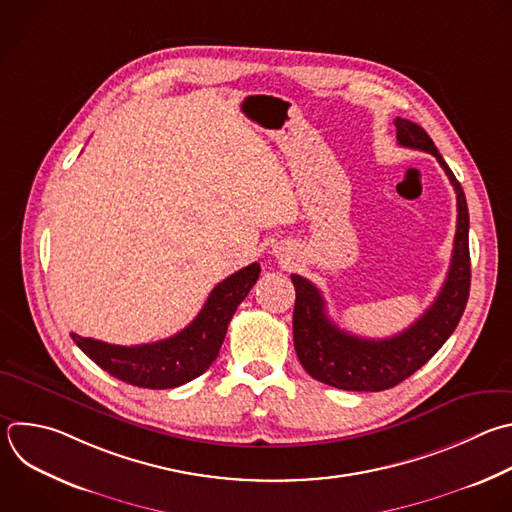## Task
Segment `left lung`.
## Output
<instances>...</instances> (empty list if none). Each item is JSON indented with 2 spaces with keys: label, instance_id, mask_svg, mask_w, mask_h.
<instances>
[{
  "label": "left lung",
  "instance_id": "1",
  "mask_svg": "<svg viewBox=\"0 0 512 512\" xmlns=\"http://www.w3.org/2000/svg\"><path fill=\"white\" fill-rule=\"evenodd\" d=\"M394 124L398 144L434 154L456 191L458 219L452 261L434 303L408 329L388 339H366L339 329L327 317L319 289L305 277L291 275L295 285L293 344L297 358L311 378L339 390L380 392L410 378L444 346L468 301L470 251L464 191L422 126L406 118H396Z\"/></svg>",
  "mask_w": 512,
  "mask_h": 512
}]
</instances>
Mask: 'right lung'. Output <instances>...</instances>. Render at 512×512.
I'll return each mask as SVG.
<instances>
[{"label":"right lung","instance_id":"right-lung-1","mask_svg":"<svg viewBox=\"0 0 512 512\" xmlns=\"http://www.w3.org/2000/svg\"><path fill=\"white\" fill-rule=\"evenodd\" d=\"M261 273L259 263L223 279L199 315L177 335L142 346H114L70 333L74 344L110 376L148 390L183 386L209 370L217 360L231 317Z\"/></svg>","mask_w":512,"mask_h":512}]
</instances>
